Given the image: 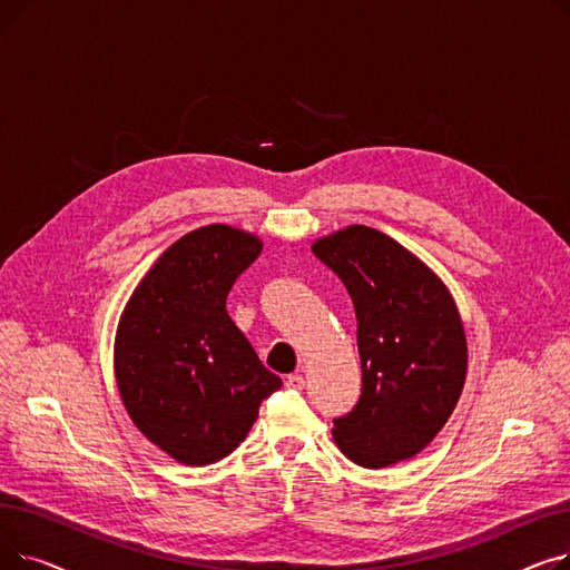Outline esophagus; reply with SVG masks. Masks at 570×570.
<instances>
[{"label": "esophagus", "mask_w": 570, "mask_h": 570, "mask_svg": "<svg viewBox=\"0 0 570 570\" xmlns=\"http://www.w3.org/2000/svg\"><path fill=\"white\" fill-rule=\"evenodd\" d=\"M286 385H288V387H297V391H303V387H305V379H303L301 374H288V376H286Z\"/></svg>", "instance_id": "esophagus-1"}]
</instances>
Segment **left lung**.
I'll return each instance as SVG.
<instances>
[{"mask_svg":"<svg viewBox=\"0 0 570 570\" xmlns=\"http://www.w3.org/2000/svg\"><path fill=\"white\" fill-rule=\"evenodd\" d=\"M312 252L344 282L357 321L361 400L333 436L355 464L411 460L451 417L466 376V337L445 284L393 237L346 226Z\"/></svg>","mask_w":570,"mask_h":570,"instance_id":"8db88e82","label":"left lung"}]
</instances>
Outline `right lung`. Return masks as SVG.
Segmentation results:
<instances>
[{"label":"right lung","mask_w":570,"mask_h":570,"mask_svg":"<svg viewBox=\"0 0 570 570\" xmlns=\"http://www.w3.org/2000/svg\"><path fill=\"white\" fill-rule=\"evenodd\" d=\"M261 249L256 235L226 224L196 228L149 267L119 316L117 391L134 425L183 464L233 453L282 387L226 312Z\"/></svg>","instance_id":"obj_1"}]
</instances>
